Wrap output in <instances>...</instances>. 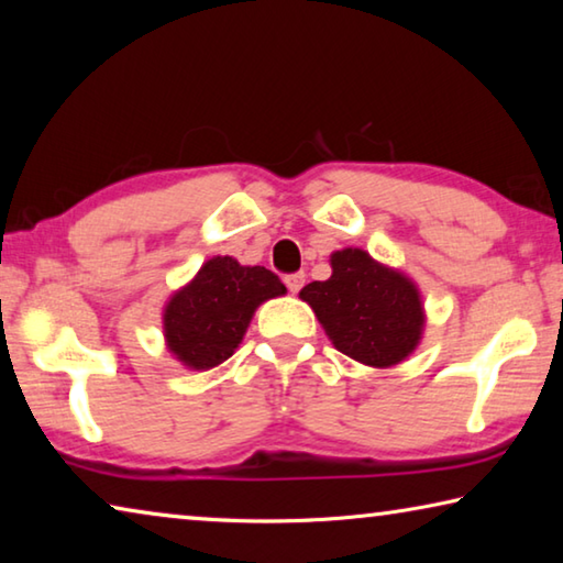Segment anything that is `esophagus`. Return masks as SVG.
Wrapping results in <instances>:
<instances>
[{"mask_svg": "<svg viewBox=\"0 0 563 563\" xmlns=\"http://www.w3.org/2000/svg\"><path fill=\"white\" fill-rule=\"evenodd\" d=\"M285 285H288V290L290 292H298L302 285H305V273H292V275H288V278H285Z\"/></svg>", "mask_w": 563, "mask_h": 563, "instance_id": "34e87169", "label": "esophagus"}]
</instances>
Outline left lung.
Listing matches in <instances>:
<instances>
[{
  "mask_svg": "<svg viewBox=\"0 0 563 563\" xmlns=\"http://www.w3.org/2000/svg\"><path fill=\"white\" fill-rule=\"evenodd\" d=\"M330 268V278L308 283L300 298L316 312L332 345L377 369L412 355L427 322L417 283L362 247L335 251Z\"/></svg>",
  "mask_w": 563,
  "mask_h": 563,
  "instance_id": "1",
  "label": "left lung"
}]
</instances>
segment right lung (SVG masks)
I'll return each instance as SVG.
<instances>
[{
    "instance_id": "obj_1",
    "label": "right lung",
    "mask_w": 563,
    "mask_h": 563,
    "mask_svg": "<svg viewBox=\"0 0 563 563\" xmlns=\"http://www.w3.org/2000/svg\"><path fill=\"white\" fill-rule=\"evenodd\" d=\"M280 278L263 265H241L213 255L164 308V340L170 355L188 369H211L233 355L255 310L285 295Z\"/></svg>"
}]
</instances>
